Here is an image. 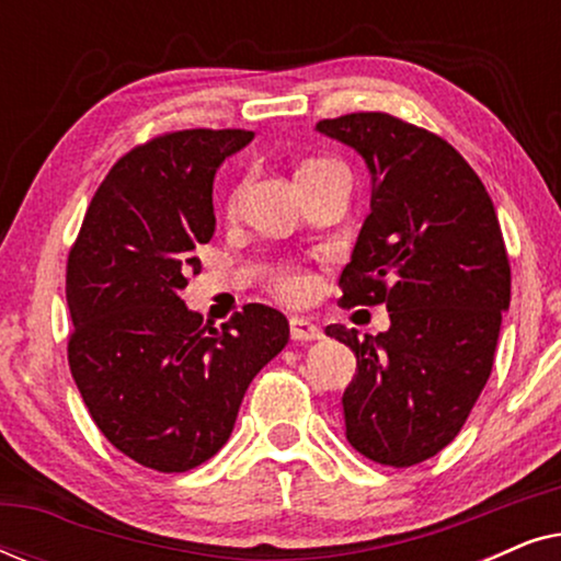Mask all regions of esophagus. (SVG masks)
<instances>
[{
    "label": "esophagus",
    "instance_id": "1",
    "mask_svg": "<svg viewBox=\"0 0 561 561\" xmlns=\"http://www.w3.org/2000/svg\"><path fill=\"white\" fill-rule=\"evenodd\" d=\"M290 336H294L296 342H317L324 336V332H321L319 324H313L311 319L294 317L290 319Z\"/></svg>",
    "mask_w": 561,
    "mask_h": 561
}]
</instances>
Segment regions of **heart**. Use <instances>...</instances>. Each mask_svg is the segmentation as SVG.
<instances>
[{"instance_id":"b5f03b06","label":"heart","mask_w":561,"mask_h":561,"mask_svg":"<svg viewBox=\"0 0 561 561\" xmlns=\"http://www.w3.org/2000/svg\"><path fill=\"white\" fill-rule=\"evenodd\" d=\"M327 165H334V160H306V163L296 171V179L298 175L313 173V171H319V168H327ZM234 198H237V194H232V198H229V206H234ZM271 286L275 294H278L280 298H286V301H304V298H309L313 283H311V275L301 271V267H278V271L273 273Z\"/></svg>"}]
</instances>
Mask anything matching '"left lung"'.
<instances>
[{"instance_id": "1", "label": "left lung", "mask_w": 561, "mask_h": 561, "mask_svg": "<svg viewBox=\"0 0 561 561\" xmlns=\"http://www.w3.org/2000/svg\"><path fill=\"white\" fill-rule=\"evenodd\" d=\"M355 148L373 175L370 214L342 271V306L390 311V329L347 344V442L378 465L411 467L459 434L493 370L511 263L480 175L444 140L386 112L317 122Z\"/></svg>"}]
</instances>
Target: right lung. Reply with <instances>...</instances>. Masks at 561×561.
I'll list each match as a JSON object with an SVG mask.
<instances>
[{
  "label": "right lung",
  "instance_id": "add662e5",
  "mask_svg": "<svg viewBox=\"0 0 561 561\" xmlns=\"http://www.w3.org/2000/svg\"><path fill=\"white\" fill-rule=\"evenodd\" d=\"M250 129H175L125 152L91 198L66 263L68 365L106 439L137 465L186 472L225 447L288 319L248 304L221 329L181 301L214 234L211 183Z\"/></svg>",
  "mask_w": 561,
  "mask_h": 561
}]
</instances>
